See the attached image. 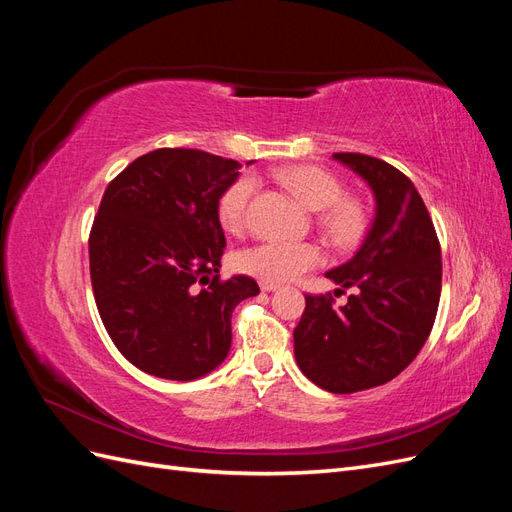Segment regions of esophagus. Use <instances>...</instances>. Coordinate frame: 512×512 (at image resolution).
<instances>
[{"mask_svg": "<svg viewBox=\"0 0 512 512\" xmlns=\"http://www.w3.org/2000/svg\"><path fill=\"white\" fill-rule=\"evenodd\" d=\"M260 290L262 292H275V290H280V286L271 284V282H260Z\"/></svg>", "mask_w": 512, "mask_h": 512, "instance_id": "esophagus-1", "label": "esophagus"}]
</instances>
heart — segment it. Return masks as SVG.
I'll return each mask as SVG.
<instances>
[{
  "label": "heart",
  "mask_w": 512,
  "mask_h": 512,
  "mask_svg": "<svg viewBox=\"0 0 512 512\" xmlns=\"http://www.w3.org/2000/svg\"><path fill=\"white\" fill-rule=\"evenodd\" d=\"M282 185L301 200L309 211L322 213L320 224L335 245H352L363 230V211L352 200L342 198L339 181L314 166H292L282 170ZM256 190L252 177H241L224 192L220 200V220L224 228L237 232L247 218V205ZM322 262V250L316 243H290V241H262L237 254L235 265L241 273L258 277L260 282L284 284L316 269Z\"/></svg>",
  "instance_id": "1"
}]
</instances>
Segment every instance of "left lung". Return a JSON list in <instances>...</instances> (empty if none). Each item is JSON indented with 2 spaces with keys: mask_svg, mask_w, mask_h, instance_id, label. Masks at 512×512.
<instances>
[{
  "mask_svg": "<svg viewBox=\"0 0 512 512\" xmlns=\"http://www.w3.org/2000/svg\"><path fill=\"white\" fill-rule=\"evenodd\" d=\"M376 200L374 222L356 254L324 275L342 290L305 297L294 329L299 369L329 393H356L399 376L421 352L438 314L442 254L436 228L414 183L391 164L363 153H333Z\"/></svg>",
  "mask_w": 512,
  "mask_h": 512,
  "instance_id": "8db88e82",
  "label": "left lung"
}]
</instances>
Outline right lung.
Masks as SVG:
<instances>
[{
    "label": "right lung",
    "instance_id": "right-lung-1",
    "mask_svg": "<svg viewBox=\"0 0 512 512\" xmlns=\"http://www.w3.org/2000/svg\"><path fill=\"white\" fill-rule=\"evenodd\" d=\"M239 168L207 151L156 149L102 196L89 235L91 286L106 333L145 374L177 382L211 374L228 356L232 312L260 292L252 277L218 275L220 198Z\"/></svg>",
    "mask_w": 512,
    "mask_h": 512
}]
</instances>
